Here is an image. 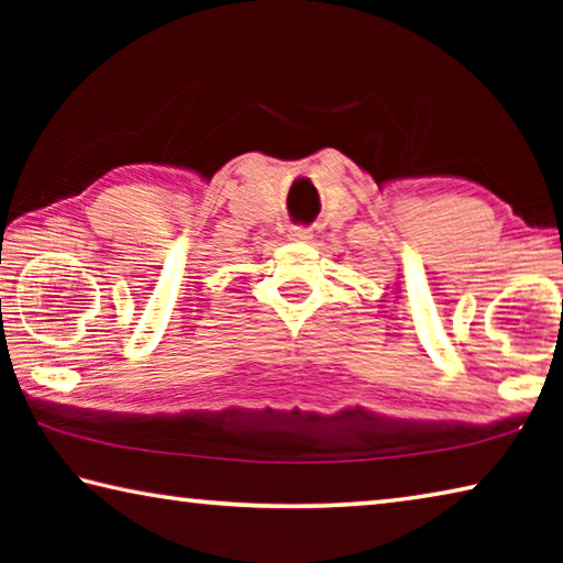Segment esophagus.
<instances>
[{"instance_id":"obj_1","label":"esophagus","mask_w":563,"mask_h":563,"mask_svg":"<svg viewBox=\"0 0 563 563\" xmlns=\"http://www.w3.org/2000/svg\"><path fill=\"white\" fill-rule=\"evenodd\" d=\"M312 238V231L310 228H305V225H292L290 228V241H310Z\"/></svg>"}]
</instances>
